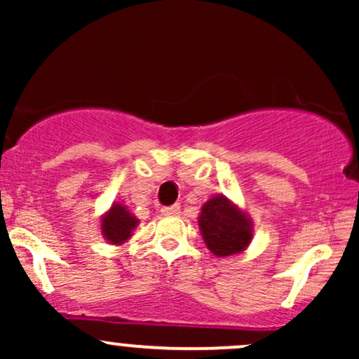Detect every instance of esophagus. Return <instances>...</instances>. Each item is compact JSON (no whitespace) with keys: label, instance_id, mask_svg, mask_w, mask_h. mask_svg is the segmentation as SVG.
<instances>
[{"label":"esophagus","instance_id":"1","mask_svg":"<svg viewBox=\"0 0 359 359\" xmlns=\"http://www.w3.org/2000/svg\"><path fill=\"white\" fill-rule=\"evenodd\" d=\"M162 214H163V216H167V217L179 216V214H180V205L174 204V205H168V208H163L162 209Z\"/></svg>","mask_w":359,"mask_h":359}]
</instances>
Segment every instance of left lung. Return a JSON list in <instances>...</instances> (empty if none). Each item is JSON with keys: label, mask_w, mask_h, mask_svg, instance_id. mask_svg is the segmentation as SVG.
<instances>
[{"label": "left lung", "mask_w": 359, "mask_h": 359, "mask_svg": "<svg viewBox=\"0 0 359 359\" xmlns=\"http://www.w3.org/2000/svg\"><path fill=\"white\" fill-rule=\"evenodd\" d=\"M199 229L214 257L243 253L253 240V222L228 197L217 194L201 208Z\"/></svg>", "instance_id": "8db88e82"}]
</instances>
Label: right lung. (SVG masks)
<instances>
[{"label": "right lung", "mask_w": 359, "mask_h": 359, "mask_svg": "<svg viewBox=\"0 0 359 359\" xmlns=\"http://www.w3.org/2000/svg\"><path fill=\"white\" fill-rule=\"evenodd\" d=\"M138 222L137 216L125 204L113 203L101 217V234L111 245L121 246L130 240Z\"/></svg>", "instance_id": "add662e5"}]
</instances>
